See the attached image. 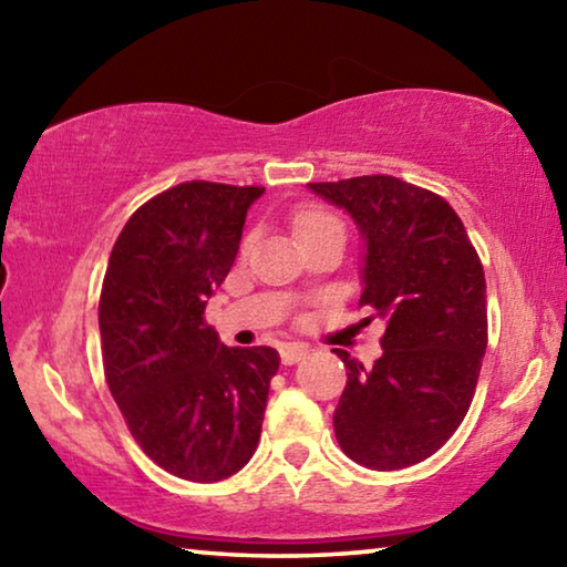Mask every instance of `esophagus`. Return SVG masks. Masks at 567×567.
<instances>
[{"mask_svg": "<svg viewBox=\"0 0 567 567\" xmlns=\"http://www.w3.org/2000/svg\"><path fill=\"white\" fill-rule=\"evenodd\" d=\"M307 352H310V350H307V344L287 342V344H282V348H280V358H282L285 364H295V362H300Z\"/></svg>", "mask_w": 567, "mask_h": 567, "instance_id": "1", "label": "esophagus"}]
</instances>
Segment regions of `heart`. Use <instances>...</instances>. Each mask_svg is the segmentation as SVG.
I'll return each mask as SVG.
<instances>
[{
    "label": "heart",
    "mask_w": 567,
    "mask_h": 567,
    "mask_svg": "<svg viewBox=\"0 0 567 567\" xmlns=\"http://www.w3.org/2000/svg\"><path fill=\"white\" fill-rule=\"evenodd\" d=\"M324 227H342L340 219L318 205H305L292 215V233L297 239L318 233Z\"/></svg>",
    "instance_id": "obj_1"
}]
</instances>
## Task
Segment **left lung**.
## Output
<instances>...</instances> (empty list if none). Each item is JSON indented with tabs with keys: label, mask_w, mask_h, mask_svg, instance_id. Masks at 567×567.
<instances>
[{
	"label": "left lung",
	"mask_w": 567,
	"mask_h": 567,
	"mask_svg": "<svg viewBox=\"0 0 567 567\" xmlns=\"http://www.w3.org/2000/svg\"><path fill=\"white\" fill-rule=\"evenodd\" d=\"M307 187L358 225L360 305L385 322L372 368L334 350L348 368L334 437L364 467L422 463L447 443L475 395L487 348L483 265L463 219L435 192L390 175Z\"/></svg>",
	"instance_id": "8db88e82"
}]
</instances>
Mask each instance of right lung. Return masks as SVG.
Instances as JSON below:
<instances>
[{
  "label": "right lung",
  "mask_w": 567,
  "mask_h": 567,
  "mask_svg": "<svg viewBox=\"0 0 567 567\" xmlns=\"http://www.w3.org/2000/svg\"><path fill=\"white\" fill-rule=\"evenodd\" d=\"M262 187L182 182L134 213L100 295L104 378L132 437L167 473L217 483L260 443L272 348H227L205 322Z\"/></svg>",
  "instance_id": "right-lung-1"
}]
</instances>
